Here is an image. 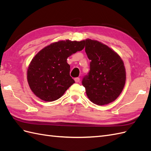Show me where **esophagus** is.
Instances as JSON below:
<instances>
[{"label":"esophagus","mask_w":151,"mask_h":151,"mask_svg":"<svg viewBox=\"0 0 151 151\" xmlns=\"http://www.w3.org/2000/svg\"><path fill=\"white\" fill-rule=\"evenodd\" d=\"M76 83H79L80 82V78L79 77H76V78L74 79Z\"/></svg>","instance_id":"34e87169"}]
</instances>
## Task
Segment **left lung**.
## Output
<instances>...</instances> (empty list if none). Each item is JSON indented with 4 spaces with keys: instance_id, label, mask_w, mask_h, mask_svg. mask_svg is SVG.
<instances>
[{
    "instance_id": "left-lung-1",
    "label": "left lung",
    "mask_w": 151,
    "mask_h": 151,
    "mask_svg": "<svg viewBox=\"0 0 151 151\" xmlns=\"http://www.w3.org/2000/svg\"><path fill=\"white\" fill-rule=\"evenodd\" d=\"M85 51L90 62V70L82 84L91 101L98 105L111 103L124 88L126 72L118 55L98 41L87 39Z\"/></svg>"
}]
</instances>
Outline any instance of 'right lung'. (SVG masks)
Returning <instances> with one entry per match:
<instances>
[{
  "label": "right lung",
  "mask_w": 151,
  "mask_h": 151,
  "mask_svg": "<svg viewBox=\"0 0 151 151\" xmlns=\"http://www.w3.org/2000/svg\"><path fill=\"white\" fill-rule=\"evenodd\" d=\"M84 41H60L48 45L36 55L29 65L27 79L31 91L45 101L62 97L75 83L70 76L68 57L81 51Z\"/></svg>",
  "instance_id": "add662e5"
}]
</instances>
